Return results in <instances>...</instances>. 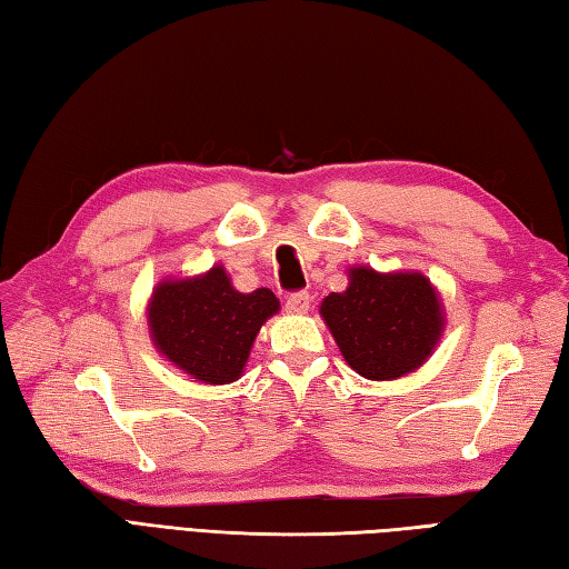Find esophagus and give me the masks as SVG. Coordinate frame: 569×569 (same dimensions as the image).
<instances>
[{
    "instance_id": "34e87169",
    "label": "esophagus",
    "mask_w": 569,
    "mask_h": 569,
    "mask_svg": "<svg viewBox=\"0 0 569 569\" xmlns=\"http://www.w3.org/2000/svg\"><path fill=\"white\" fill-rule=\"evenodd\" d=\"M286 310L293 312V316H303V312L310 310V296L306 291L291 293L286 298Z\"/></svg>"
}]
</instances>
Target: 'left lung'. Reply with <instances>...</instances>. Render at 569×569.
<instances>
[{"label":"left lung","mask_w":569,"mask_h":569,"mask_svg":"<svg viewBox=\"0 0 569 569\" xmlns=\"http://www.w3.org/2000/svg\"><path fill=\"white\" fill-rule=\"evenodd\" d=\"M320 316L347 365L371 381L416 371L445 330L440 296L418 271L352 266L349 286L322 300Z\"/></svg>","instance_id":"1"}]
</instances>
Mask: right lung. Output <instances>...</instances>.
Instances as JSON below:
<instances>
[{
  "mask_svg": "<svg viewBox=\"0 0 569 569\" xmlns=\"http://www.w3.org/2000/svg\"><path fill=\"white\" fill-rule=\"evenodd\" d=\"M269 288L239 293L224 266L192 278H163L153 288L147 318L151 342L173 365L202 383L241 377L261 325L276 316Z\"/></svg>",
  "mask_w": 569,
  "mask_h": 569,
  "instance_id": "right-lung-1",
  "label": "right lung"
}]
</instances>
